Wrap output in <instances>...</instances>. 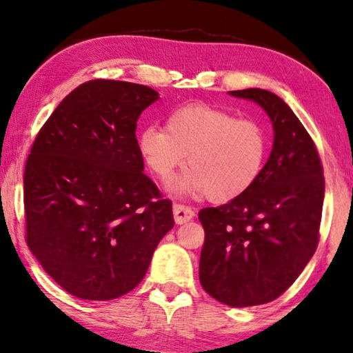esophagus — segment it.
I'll use <instances>...</instances> for the list:
<instances>
[{"mask_svg": "<svg viewBox=\"0 0 353 353\" xmlns=\"http://www.w3.org/2000/svg\"><path fill=\"white\" fill-rule=\"evenodd\" d=\"M173 216H175V221L178 225H183V223H186V221L194 219V210L188 205L175 204L173 205Z\"/></svg>", "mask_w": 353, "mask_h": 353, "instance_id": "34e87169", "label": "esophagus"}]
</instances>
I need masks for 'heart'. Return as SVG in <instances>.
<instances>
[{
  "label": "heart",
  "mask_w": 353,
  "mask_h": 353,
  "mask_svg": "<svg viewBox=\"0 0 353 353\" xmlns=\"http://www.w3.org/2000/svg\"><path fill=\"white\" fill-rule=\"evenodd\" d=\"M265 130L250 119L205 104L183 105L170 112L165 128L146 127L138 149L149 170L167 180L185 161L190 168L172 185L178 194H202L230 202L259 180L267 157Z\"/></svg>",
  "instance_id": "b5f03b06"
}]
</instances>
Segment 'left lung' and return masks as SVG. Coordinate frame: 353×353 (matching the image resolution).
<instances>
[{
  "label": "left lung",
  "mask_w": 353,
  "mask_h": 353,
  "mask_svg": "<svg viewBox=\"0 0 353 353\" xmlns=\"http://www.w3.org/2000/svg\"><path fill=\"white\" fill-rule=\"evenodd\" d=\"M257 103L273 123V149L259 180L238 199L205 207L199 281L230 307L272 302L315 254L325 176L315 143L291 108L272 91H230Z\"/></svg>",
  "instance_id": "1"
}]
</instances>
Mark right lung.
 I'll return each mask as SVG.
<instances>
[{"label": "right lung", "mask_w": 353, "mask_h": 353, "mask_svg": "<svg viewBox=\"0 0 353 353\" xmlns=\"http://www.w3.org/2000/svg\"><path fill=\"white\" fill-rule=\"evenodd\" d=\"M149 86L90 80L37 134L23 173L26 241L72 296L112 301L141 283L173 228L172 201L143 173L137 122Z\"/></svg>", "instance_id": "right-lung-1"}]
</instances>
